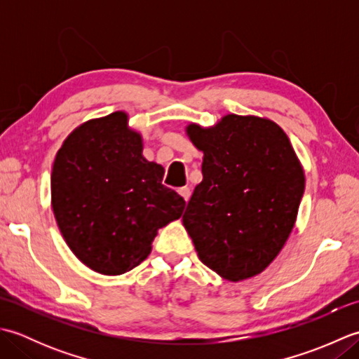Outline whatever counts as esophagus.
Segmentation results:
<instances>
[{
	"label": "esophagus",
	"instance_id": "esophagus-1",
	"mask_svg": "<svg viewBox=\"0 0 359 359\" xmlns=\"http://www.w3.org/2000/svg\"><path fill=\"white\" fill-rule=\"evenodd\" d=\"M179 194L184 197V201L188 202L189 197H191V189H189L188 187H184V188H179Z\"/></svg>",
	"mask_w": 359,
	"mask_h": 359
}]
</instances>
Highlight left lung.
Listing matches in <instances>:
<instances>
[{
    "mask_svg": "<svg viewBox=\"0 0 359 359\" xmlns=\"http://www.w3.org/2000/svg\"><path fill=\"white\" fill-rule=\"evenodd\" d=\"M187 134L203 152V179L182 217L197 256L224 279L253 278L296 222L306 177L292 143L274 121L236 114Z\"/></svg>",
    "mask_w": 359,
    "mask_h": 359,
    "instance_id": "obj_1",
    "label": "left lung"
}]
</instances>
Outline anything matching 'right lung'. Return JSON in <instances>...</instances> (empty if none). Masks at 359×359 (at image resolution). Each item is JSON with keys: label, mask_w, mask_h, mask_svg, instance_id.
<instances>
[{"label": "right lung", "mask_w": 359, "mask_h": 359, "mask_svg": "<svg viewBox=\"0 0 359 359\" xmlns=\"http://www.w3.org/2000/svg\"><path fill=\"white\" fill-rule=\"evenodd\" d=\"M142 137L117 111L65 140L50 175L52 210L67 245L90 270L123 274L143 262L158 228L185 201L162 185L163 168L142 156Z\"/></svg>", "instance_id": "1"}]
</instances>
